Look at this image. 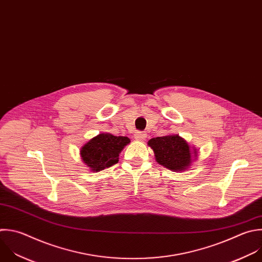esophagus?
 Instances as JSON below:
<instances>
[{
    "instance_id": "esophagus-1",
    "label": "esophagus",
    "mask_w": 262,
    "mask_h": 262,
    "mask_svg": "<svg viewBox=\"0 0 262 262\" xmlns=\"http://www.w3.org/2000/svg\"><path fill=\"white\" fill-rule=\"evenodd\" d=\"M147 135L145 133H142V132H137L135 134V139L136 140H139V141H144L146 139Z\"/></svg>"
}]
</instances>
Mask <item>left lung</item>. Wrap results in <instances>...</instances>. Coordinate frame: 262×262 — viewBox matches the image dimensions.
<instances>
[{"label": "left lung", "instance_id": "obj_1", "mask_svg": "<svg viewBox=\"0 0 262 262\" xmlns=\"http://www.w3.org/2000/svg\"><path fill=\"white\" fill-rule=\"evenodd\" d=\"M148 146L153 150L155 160L171 171L187 170L198 158L199 150L179 135H166L152 138Z\"/></svg>", "mask_w": 262, "mask_h": 262}]
</instances>
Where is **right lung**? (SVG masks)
Instances as JSON below:
<instances>
[{
	"label": "right lung",
	"mask_w": 262,
	"mask_h": 262,
	"mask_svg": "<svg viewBox=\"0 0 262 262\" xmlns=\"http://www.w3.org/2000/svg\"><path fill=\"white\" fill-rule=\"evenodd\" d=\"M129 143L130 140L127 137L102 133L81 147L80 156L92 171H100L118 162L119 154Z\"/></svg>",
	"instance_id": "1"
}]
</instances>
